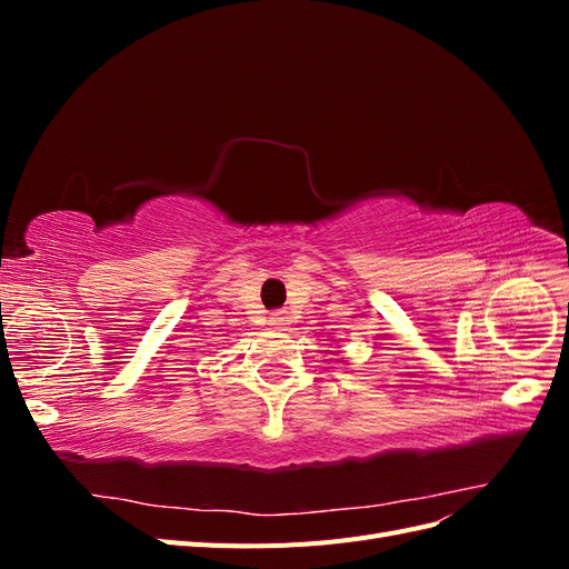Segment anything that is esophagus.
Here are the masks:
<instances>
[{
  "label": "esophagus",
  "mask_w": 569,
  "mask_h": 569,
  "mask_svg": "<svg viewBox=\"0 0 569 569\" xmlns=\"http://www.w3.org/2000/svg\"><path fill=\"white\" fill-rule=\"evenodd\" d=\"M270 322H272V325H278V327H280V325H287V318H284L282 313H274V316L270 318Z\"/></svg>",
  "instance_id": "esophagus-1"
}]
</instances>
